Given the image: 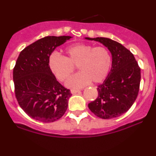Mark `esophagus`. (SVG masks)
Instances as JSON below:
<instances>
[{"instance_id":"1","label":"esophagus","mask_w":156,"mask_h":156,"mask_svg":"<svg viewBox=\"0 0 156 156\" xmlns=\"http://www.w3.org/2000/svg\"><path fill=\"white\" fill-rule=\"evenodd\" d=\"M80 92V91L78 90V89H72V90H71V93H72V94H76V93H78Z\"/></svg>"}]
</instances>
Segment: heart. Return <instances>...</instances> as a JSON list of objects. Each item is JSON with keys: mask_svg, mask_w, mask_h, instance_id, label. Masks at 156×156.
Instances as JSON below:
<instances>
[{"mask_svg": "<svg viewBox=\"0 0 156 156\" xmlns=\"http://www.w3.org/2000/svg\"><path fill=\"white\" fill-rule=\"evenodd\" d=\"M65 57L53 53L50 55L48 65L51 73L60 81H65L77 66L80 73L71 77L66 85L74 89L81 88L92 81L103 82L110 73L112 58L110 52L103 46L75 44L65 49Z\"/></svg>", "mask_w": 156, "mask_h": 156, "instance_id": "heart-1", "label": "heart"}]
</instances>
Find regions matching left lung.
Wrapping results in <instances>:
<instances>
[{
	"mask_svg": "<svg viewBox=\"0 0 156 156\" xmlns=\"http://www.w3.org/2000/svg\"><path fill=\"white\" fill-rule=\"evenodd\" d=\"M85 39L101 42L112 56L110 73L97 88L98 96L89 103V108L102 119L119 117L129 110L136 99L141 80L140 67L133 53L119 42L105 37Z\"/></svg>",
	"mask_w": 156,
	"mask_h": 156,
	"instance_id": "8db88e82",
	"label": "left lung"
}]
</instances>
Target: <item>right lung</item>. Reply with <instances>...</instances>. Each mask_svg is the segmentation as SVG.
I'll return each mask as SVG.
<instances>
[{"label":"right lung","instance_id":"add662e5","mask_svg":"<svg viewBox=\"0 0 156 156\" xmlns=\"http://www.w3.org/2000/svg\"><path fill=\"white\" fill-rule=\"evenodd\" d=\"M70 38L48 36L20 53L13 69L15 96L21 108L32 119L53 122L67 111L72 94L51 73L48 60L55 48Z\"/></svg>","mask_w":156,"mask_h":156}]
</instances>
